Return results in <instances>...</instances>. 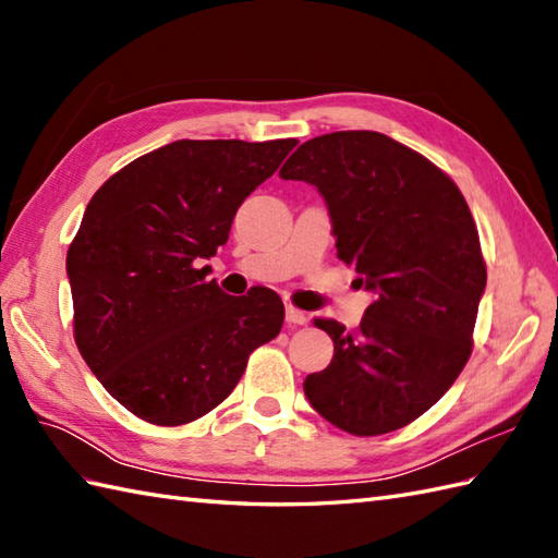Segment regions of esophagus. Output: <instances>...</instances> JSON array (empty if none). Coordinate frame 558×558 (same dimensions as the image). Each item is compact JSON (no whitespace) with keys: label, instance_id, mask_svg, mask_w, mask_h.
<instances>
[{"label":"esophagus","instance_id":"1","mask_svg":"<svg viewBox=\"0 0 558 558\" xmlns=\"http://www.w3.org/2000/svg\"><path fill=\"white\" fill-rule=\"evenodd\" d=\"M286 318H288L290 326H304L306 324V314L302 310H298V306H292V304L286 306Z\"/></svg>","mask_w":558,"mask_h":558}]
</instances>
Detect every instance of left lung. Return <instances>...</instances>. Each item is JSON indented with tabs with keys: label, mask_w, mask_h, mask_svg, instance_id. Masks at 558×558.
I'll use <instances>...</instances> for the list:
<instances>
[{
	"label": "left lung",
	"mask_w": 558,
	"mask_h": 558,
	"mask_svg": "<svg viewBox=\"0 0 558 558\" xmlns=\"http://www.w3.org/2000/svg\"><path fill=\"white\" fill-rule=\"evenodd\" d=\"M280 177L316 186L338 258L374 294L357 330L316 318L333 360L304 378V396L342 432H396L453 386L472 352L487 288L477 225L448 174L378 132L306 141Z\"/></svg>",
	"instance_id": "obj_1"
}]
</instances>
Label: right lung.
Here are the masks:
<instances>
[{"label": "right lung", "mask_w": 558, "mask_h": 558, "mask_svg": "<svg viewBox=\"0 0 558 558\" xmlns=\"http://www.w3.org/2000/svg\"><path fill=\"white\" fill-rule=\"evenodd\" d=\"M294 146L172 141L90 198L66 252L74 338L105 390L136 417L160 426L204 417L232 393L248 354L280 333L286 306L276 292L232 298L201 264Z\"/></svg>", "instance_id": "add662e5"}]
</instances>
